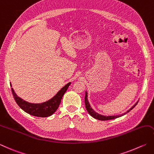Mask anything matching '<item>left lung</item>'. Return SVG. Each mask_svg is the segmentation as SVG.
<instances>
[{
	"label": "left lung",
	"instance_id": "obj_1",
	"mask_svg": "<svg viewBox=\"0 0 154 154\" xmlns=\"http://www.w3.org/2000/svg\"><path fill=\"white\" fill-rule=\"evenodd\" d=\"M137 102H138V101H137L136 103H135L133 105V106H132V107L130 108V109H128L127 111H126V112L121 114V115H118V116H117H117H103V115H101V114L98 113L97 112H96V111L91 107V105H90L89 102V101H88V95H87V91H85V107H86L87 111H88V113H89V115L91 116H92V117H93V118L97 119H99V120H101V121H105V120L114 119L118 118V117H121V116H123L125 115V114L127 113L128 112H129V111L133 109V108L135 106V105H137Z\"/></svg>",
	"mask_w": 154,
	"mask_h": 154
}]
</instances>
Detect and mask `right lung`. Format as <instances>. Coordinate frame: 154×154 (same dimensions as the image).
<instances>
[{
	"label": "right lung",
	"instance_id": "right-lung-1",
	"mask_svg": "<svg viewBox=\"0 0 154 154\" xmlns=\"http://www.w3.org/2000/svg\"><path fill=\"white\" fill-rule=\"evenodd\" d=\"M10 84L11 87H12L11 83ZM70 85L71 82L66 84L64 87H62L57 93V94L54 97L50 99L49 100L41 103H32L27 102L23 100V99H21L16 94V93L14 92L13 87L11 88V90L15 101H16L18 105L24 111H25L26 113L33 116L39 117H47L52 116L57 111V109H58L63 96L65 94V93L67 91L69 86Z\"/></svg>",
	"mask_w": 154,
	"mask_h": 154
}]
</instances>
